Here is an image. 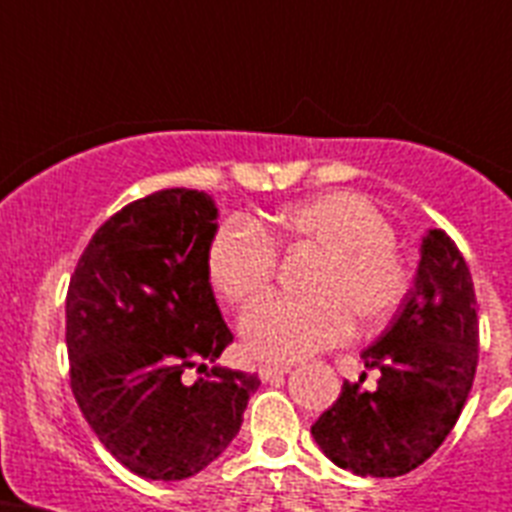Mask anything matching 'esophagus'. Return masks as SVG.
Segmentation results:
<instances>
[{
	"mask_svg": "<svg viewBox=\"0 0 512 512\" xmlns=\"http://www.w3.org/2000/svg\"><path fill=\"white\" fill-rule=\"evenodd\" d=\"M289 369H292V366L289 364H274V366H261L259 369V377L264 379V382H271V379H279V377H284V374H289Z\"/></svg>",
	"mask_w": 512,
	"mask_h": 512,
	"instance_id": "34e87169",
	"label": "esophagus"
}]
</instances>
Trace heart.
I'll list each match as a JSON object with an SVG mask.
<instances>
[{
  "instance_id": "b5f03b06",
  "label": "heart",
  "mask_w": 512,
  "mask_h": 512,
  "mask_svg": "<svg viewBox=\"0 0 512 512\" xmlns=\"http://www.w3.org/2000/svg\"><path fill=\"white\" fill-rule=\"evenodd\" d=\"M279 241L323 251L312 269V297H266L241 318L243 346L271 364H292L346 341L354 318L361 325L387 320L408 297L410 269L392 225L356 192H328L284 207L274 220ZM277 271V248L248 217H228L207 246V277L233 305L256 300Z\"/></svg>"
}]
</instances>
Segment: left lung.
<instances>
[{
  "mask_svg": "<svg viewBox=\"0 0 512 512\" xmlns=\"http://www.w3.org/2000/svg\"><path fill=\"white\" fill-rule=\"evenodd\" d=\"M479 323L469 266L443 230L420 243L415 284L397 318L361 351L379 369L374 390L343 382L312 438L336 467L359 477L413 472L449 436L477 372Z\"/></svg>",
  "mask_w": 512,
  "mask_h": 512,
  "instance_id": "left-lung-1",
  "label": "left lung"
}]
</instances>
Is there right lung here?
Listing matches in <instances>:
<instances>
[{
    "instance_id": "1",
    "label": "right lung",
    "mask_w": 512,
    "mask_h": 512,
    "mask_svg": "<svg viewBox=\"0 0 512 512\" xmlns=\"http://www.w3.org/2000/svg\"><path fill=\"white\" fill-rule=\"evenodd\" d=\"M217 207L161 189L92 235L66 295L71 390L104 449L146 479L194 477L241 431L256 374L215 364L233 333L207 277ZM189 368L205 371L194 383Z\"/></svg>"
}]
</instances>
